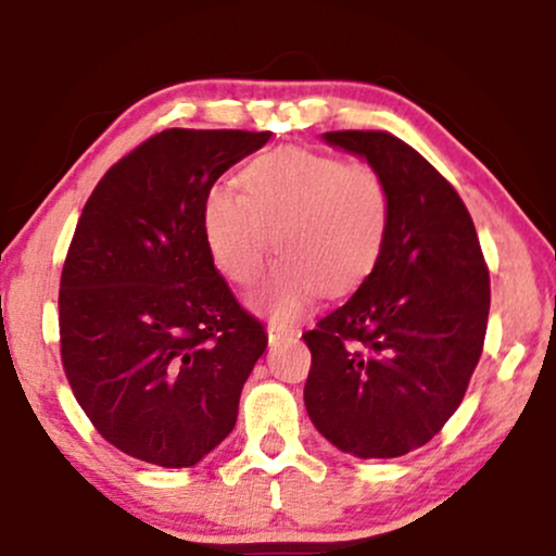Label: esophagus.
Instances as JSON below:
<instances>
[{
  "instance_id": "34e87169",
  "label": "esophagus",
  "mask_w": 556,
  "mask_h": 556,
  "mask_svg": "<svg viewBox=\"0 0 556 556\" xmlns=\"http://www.w3.org/2000/svg\"><path fill=\"white\" fill-rule=\"evenodd\" d=\"M269 342L271 344H277V342H282V340H287V337H295L298 334V329L295 327H287V324H269Z\"/></svg>"
}]
</instances>
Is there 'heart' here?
<instances>
[{
  "mask_svg": "<svg viewBox=\"0 0 556 556\" xmlns=\"http://www.w3.org/2000/svg\"><path fill=\"white\" fill-rule=\"evenodd\" d=\"M238 190L212 185L201 229L222 277L251 285L274 251L277 266L253 292V305L290 321L316 295H344L379 266L392 227V195L379 169L279 146L253 156Z\"/></svg>",
  "mask_w": 556,
  "mask_h": 556,
  "instance_id": "b5f03b06",
  "label": "heart"
}]
</instances>
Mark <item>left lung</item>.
I'll return each instance as SVG.
<instances>
[{"label": "left lung", "mask_w": 556, "mask_h": 556, "mask_svg": "<svg viewBox=\"0 0 556 556\" xmlns=\"http://www.w3.org/2000/svg\"><path fill=\"white\" fill-rule=\"evenodd\" d=\"M381 172L389 240L371 277L318 318L305 410L337 450L400 457L431 442L460 407L489 321V266L457 190L387 130L324 132Z\"/></svg>", "instance_id": "obj_1"}]
</instances>
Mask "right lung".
I'll return each instance as SVG.
<instances>
[{
    "label": "right lung",
    "mask_w": 556,
    "mask_h": 556,
    "mask_svg": "<svg viewBox=\"0 0 556 556\" xmlns=\"http://www.w3.org/2000/svg\"><path fill=\"white\" fill-rule=\"evenodd\" d=\"M271 132L169 127L112 164L60 279V355L93 429L136 460L190 468L235 429L264 324L216 271L206 190Z\"/></svg>",
    "instance_id": "obj_1"
}]
</instances>
